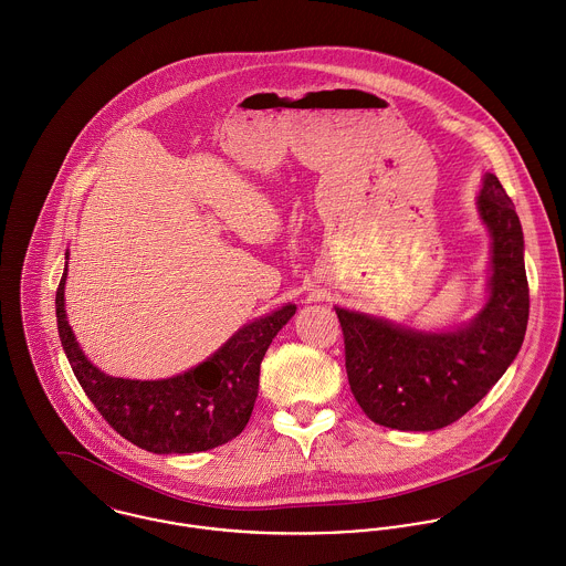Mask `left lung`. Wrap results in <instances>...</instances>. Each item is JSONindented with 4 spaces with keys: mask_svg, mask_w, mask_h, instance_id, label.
Instances as JSON below:
<instances>
[{
    "mask_svg": "<svg viewBox=\"0 0 566 566\" xmlns=\"http://www.w3.org/2000/svg\"><path fill=\"white\" fill-rule=\"evenodd\" d=\"M476 212L490 233L483 308L459 328L416 331L339 308L349 389L387 429L436 431L468 413L516 358L530 317L525 240L512 199L485 172Z\"/></svg>",
    "mask_w": 566,
    "mask_h": 566,
    "instance_id": "obj_1",
    "label": "left lung"
}]
</instances>
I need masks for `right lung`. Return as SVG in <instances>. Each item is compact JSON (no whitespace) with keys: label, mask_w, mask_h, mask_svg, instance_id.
Listing matches in <instances>:
<instances>
[{"label":"right lung","mask_w":566,"mask_h":566,"mask_svg":"<svg viewBox=\"0 0 566 566\" xmlns=\"http://www.w3.org/2000/svg\"><path fill=\"white\" fill-rule=\"evenodd\" d=\"M65 280L67 262L56 291L63 349L87 398L124 440L157 454H184L217 449L242 433L258 398L260 363L271 340L295 315V304L244 324L184 374L130 380L105 374L81 349L65 313Z\"/></svg>","instance_id":"right-lung-1"}]
</instances>
